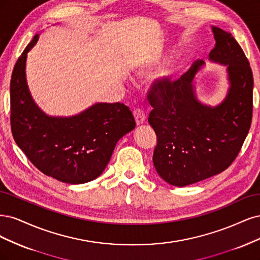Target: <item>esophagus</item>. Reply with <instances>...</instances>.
<instances>
[{
    "instance_id": "obj_1",
    "label": "esophagus",
    "mask_w": 260,
    "mask_h": 260,
    "mask_svg": "<svg viewBox=\"0 0 260 260\" xmlns=\"http://www.w3.org/2000/svg\"><path fill=\"white\" fill-rule=\"evenodd\" d=\"M134 118H135V121H136L137 125L142 124L145 122V119H146L145 111L140 108H136L135 110H134Z\"/></svg>"
}]
</instances>
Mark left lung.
Wrapping results in <instances>:
<instances>
[{"mask_svg": "<svg viewBox=\"0 0 260 260\" xmlns=\"http://www.w3.org/2000/svg\"><path fill=\"white\" fill-rule=\"evenodd\" d=\"M215 47L209 59L228 66L230 88L223 102L207 107L197 100L192 81L202 61L179 79L152 82L149 124L156 134L153 164L173 186L185 187L227 170L244 142L253 116V72L231 33L213 27Z\"/></svg>", "mask_w": 260, "mask_h": 260, "instance_id": "left-lung-1", "label": "left lung"}]
</instances>
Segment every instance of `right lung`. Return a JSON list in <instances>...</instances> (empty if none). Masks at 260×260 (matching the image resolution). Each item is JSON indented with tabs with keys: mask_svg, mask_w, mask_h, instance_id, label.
I'll return each mask as SVG.
<instances>
[{
	"mask_svg": "<svg viewBox=\"0 0 260 260\" xmlns=\"http://www.w3.org/2000/svg\"><path fill=\"white\" fill-rule=\"evenodd\" d=\"M37 35L16 62L11 79V127L16 144L39 171L72 185L96 179L116 142L136 126L121 103L96 104L70 118H53L33 102L26 81V59Z\"/></svg>",
	"mask_w": 260,
	"mask_h": 260,
	"instance_id": "1",
	"label": "right lung"
}]
</instances>
